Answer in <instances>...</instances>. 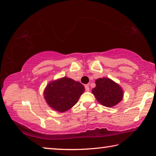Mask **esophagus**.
I'll use <instances>...</instances> for the list:
<instances>
[{
  "label": "esophagus",
  "instance_id": "esophagus-1",
  "mask_svg": "<svg viewBox=\"0 0 156 156\" xmlns=\"http://www.w3.org/2000/svg\"><path fill=\"white\" fill-rule=\"evenodd\" d=\"M84 87H85V90L87 91H89V85H87V84H86V85L84 86Z\"/></svg>",
  "mask_w": 156,
  "mask_h": 156
}]
</instances>
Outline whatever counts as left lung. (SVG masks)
Segmentation results:
<instances>
[{"mask_svg":"<svg viewBox=\"0 0 156 156\" xmlns=\"http://www.w3.org/2000/svg\"><path fill=\"white\" fill-rule=\"evenodd\" d=\"M96 87L92 89V93L98 102L103 106L113 107L122 100V89L111 79L98 78L96 80Z\"/></svg>","mask_w":156,"mask_h":156,"instance_id":"obj_1","label":"left lung"}]
</instances>
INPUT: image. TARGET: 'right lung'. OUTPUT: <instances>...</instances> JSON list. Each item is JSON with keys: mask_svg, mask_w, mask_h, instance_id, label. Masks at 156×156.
<instances>
[{"mask_svg": "<svg viewBox=\"0 0 156 156\" xmlns=\"http://www.w3.org/2000/svg\"><path fill=\"white\" fill-rule=\"evenodd\" d=\"M84 91V87L79 82L64 77L47 84L44 97L50 107L59 112H64L77 103Z\"/></svg>", "mask_w": 156, "mask_h": 156, "instance_id": "add662e5", "label": "right lung"}]
</instances>
